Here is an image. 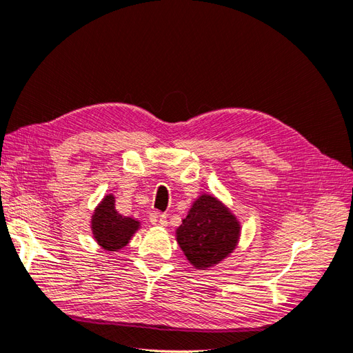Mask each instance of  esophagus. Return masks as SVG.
Listing matches in <instances>:
<instances>
[{"instance_id":"34e87169","label":"esophagus","mask_w":353,"mask_h":353,"mask_svg":"<svg viewBox=\"0 0 353 353\" xmlns=\"http://www.w3.org/2000/svg\"><path fill=\"white\" fill-rule=\"evenodd\" d=\"M150 222L153 223L154 227H166L168 225L166 215H163V213H160V212H153L152 213Z\"/></svg>"}]
</instances>
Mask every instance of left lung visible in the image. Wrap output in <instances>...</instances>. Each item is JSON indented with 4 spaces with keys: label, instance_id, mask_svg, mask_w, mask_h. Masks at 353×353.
<instances>
[{
    "label": "left lung",
    "instance_id": "1",
    "mask_svg": "<svg viewBox=\"0 0 353 353\" xmlns=\"http://www.w3.org/2000/svg\"><path fill=\"white\" fill-rule=\"evenodd\" d=\"M241 236V223L218 197L201 193L191 205L175 239L196 270L208 271L230 258Z\"/></svg>",
    "mask_w": 353,
    "mask_h": 353
}]
</instances>
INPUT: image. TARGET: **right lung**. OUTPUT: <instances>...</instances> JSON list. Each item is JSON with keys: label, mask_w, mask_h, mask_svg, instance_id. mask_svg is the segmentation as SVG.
I'll return each mask as SVG.
<instances>
[{"label": "right lung", "mask_w": 353, "mask_h": 353, "mask_svg": "<svg viewBox=\"0 0 353 353\" xmlns=\"http://www.w3.org/2000/svg\"><path fill=\"white\" fill-rule=\"evenodd\" d=\"M140 228V221L131 216H123L116 210L114 196L112 193L105 194L92 212V237L103 250L109 253L122 250Z\"/></svg>", "instance_id": "add662e5"}]
</instances>
